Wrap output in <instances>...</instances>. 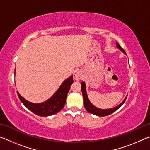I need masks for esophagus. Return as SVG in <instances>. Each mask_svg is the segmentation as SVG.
I'll return each mask as SVG.
<instances>
[{
  "instance_id": "esophagus-1",
  "label": "esophagus",
  "mask_w": 150,
  "mask_h": 150,
  "mask_svg": "<svg viewBox=\"0 0 150 150\" xmlns=\"http://www.w3.org/2000/svg\"><path fill=\"white\" fill-rule=\"evenodd\" d=\"M75 79L77 80V81H79L80 79H81V75L79 74V73H77L75 75Z\"/></svg>"
}]
</instances>
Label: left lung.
I'll return each mask as SVG.
<instances>
[{"label":"left lung","mask_w":150,"mask_h":150,"mask_svg":"<svg viewBox=\"0 0 150 150\" xmlns=\"http://www.w3.org/2000/svg\"><path fill=\"white\" fill-rule=\"evenodd\" d=\"M116 44L117 48H118L119 50L122 51L124 54H126L125 51L121 47V46L119 45L118 43L116 42ZM81 91H82L83 99H84V106L85 109L87 110V112H90L91 114H93V115H95L98 116H106L110 115V114L113 113L114 112H115L116 110H117L118 109L120 108L124 103H125L126 99L127 98V96H126V98H124V100L120 104V105H118V106H116L114 108H108V109L99 108L96 107L95 105H93V104L90 102V100L88 98L87 91H86V84L84 81H82V82H81Z\"/></svg>","instance_id":"left-lung-1"}]
</instances>
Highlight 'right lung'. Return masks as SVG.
<instances>
[{
  "instance_id": "right-lung-1",
  "label": "right lung",
  "mask_w": 150,
  "mask_h": 150,
  "mask_svg": "<svg viewBox=\"0 0 150 150\" xmlns=\"http://www.w3.org/2000/svg\"><path fill=\"white\" fill-rule=\"evenodd\" d=\"M73 83V75H71L63 81L56 92L51 96L49 99L41 103L29 102L28 100L22 97L18 91L17 94L20 101L23 103L24 106H26L27 108H28L35 115L45 117V116H49L59 112L63 108L65 104L67 93Z\"/></svg>"
}]
</instances>
